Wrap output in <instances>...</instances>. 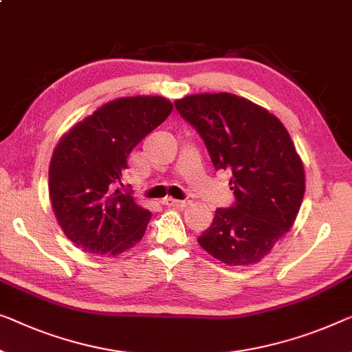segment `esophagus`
Returning a JSON list of instances; mask_svg holds the SVG:
<instances>
[{
	"label": "esophagus",
	"instance_id": "1",
	"mask_svg": "<svg viewBox=\"0 0 352 352\" xmlns=\"http://www.w3.org/2000/svg\"><path fill=\"white\" fill-rule=\"evenodd\" d=\"M162 204L167 207H185L186 206V201H177V199L174 197H166L164 201H162Z\"/></svg>",
	"mask_w": 352,
	"mask_h": 352
}]
</instances>
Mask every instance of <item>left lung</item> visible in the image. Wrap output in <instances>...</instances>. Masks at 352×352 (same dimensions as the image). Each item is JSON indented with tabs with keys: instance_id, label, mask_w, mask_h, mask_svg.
Here are the masks:
<instances>
[{
	"instance_id": "8db88e82",
	"label": "left lung",
	"mask_w": 352,
	"mask_h": 352,
	"mask_svg": "<svg viewBox=\"0 0 352 352\" xmlns=\"http://www.w3.org/2000/svg\"><path fill=\"white\" fill-rule=\"evenodd\" d=\"M175 109L201 135L214 170L230 172L235 197L217 208L199 245L228 265L254 264L292 228L305 192L289 133L269 110L232 93L191 94Z\"/></svg>"
}]
</instances>
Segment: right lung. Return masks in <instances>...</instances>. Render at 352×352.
Segmentation results:
<instances>
[{
  "mask_svg": "<svg viewBox=\"0 0 352 352\" xmlns=\"http://www.w3.org/2000/svg\"><path fill=\"white\" fill-rule=\"evenodd\" d=\"M161 96L120 98L77 123L56 145L49 167L55 217L72 243L91 254H120L144 237L151 213L123 185L128 156L164 122Z\"/></svg>",
  "mask_w": 352,
  "mask_h": 352,
  "instance_id": "add662e5",
  "label": "right lung"
}]
</instances>
